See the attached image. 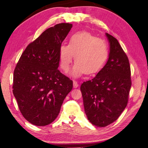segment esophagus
Wrapping results in <instances>:
<instances>
[{
	"instance_id": "obj_1",
	"label": "esophagus",
	"mask_w": 148,
	"mask_h": 148,
	"mask_svg": "<svg viewBox=\"0 0 148 148\" xmlns=\"http://www.w3.org/2000/svg\"><path fill=\"white\" fill-rule=\"evenodd\" d=\"M78 86H79V84H78L77 81H73V87L74 88H77Z\"/></svg>"
}]
</instances>
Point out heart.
Listing matches in <instances>:
<instances>
[{
    "label": "heart",
    "instance_id": "1",
    "mask_svg": "<svg viewBox=\"0 0 148 148\" xmlns=\"http://www.w3.org/2000/svg\"><path fill=\"white\" fill-rule=\"evenodd\" d=\"M74 55L76 62L71 71L72 76L79 77L85 72L95 74L108 58V44L89 32H77L71 36L69 45L62 44L60 46L59 60L64 72L68 71Z\"/></svg>",
    "mask_w": 148,
    "mask_h": 148
}]
</instances>
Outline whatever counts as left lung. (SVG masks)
<instances>
[{"instance_id": "8db88e82", "label": "left lung", "mask_w": 148, "mask_h": 148, "mask_svg": "<svg viewBox=\"0 0 148 148\" xmlns=\"http://www.w3.org/2000/svg\"><path fill=\"white\" fill-rule=\"evenodd\" d=\"M109 45L106 65L92 79L81 86L84 112L92 125L105 127L126 108L132 85L127 56L118 40L106 33Z\"/></svg>"}]
</instances>
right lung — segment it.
<instances>
[{"label":"right lung","instance_id":"add662e5","mask_svg":"<svg viewBox=\"0 0 148 148\" xmlns=\"http://www.w3.org/2000/svg\"><path fill=\"white\" fill-rule=\"evenodd\" d=\"M72 27L62 23L46 30L27 47L14 69L12 92L18 108L36 126L55 120L72 89V81L58 69L60 46Z\"/></svg>","mask_w":148,"mask_h":148}]
</instances>
